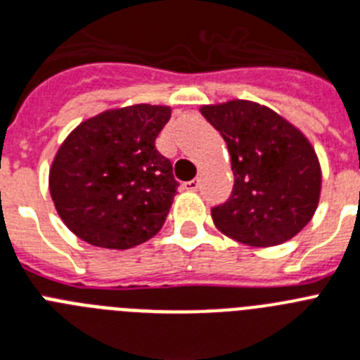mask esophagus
<instances>
[{
	"mask_svg": "<svg viewBox=\"0 0 360 360\" xmlns=\"http://www.w3.org/2000/svg\"><path fill=\"white\" fill-rule=\"evenodd\" d=\"M184 189H186V191H197L198 180H189V182H186L184 184Z\"/></svg>",
	"mask_w": 360,
	"mask_h": 360,
	"instance_id": "esophagus-1",
	"label": "esophagus"
}]
</instances>
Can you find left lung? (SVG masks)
<instances>
[{
	"label": "left lung",
	"mask_w": 360,
	"mask_h": 360,
	"mask_svg": "<svg viewBox=\"0 0 360 360\" xmlns=\"http://www.w3.org/2000/svg\"><path fill=\"white\" fill-rule=\"evenodd\" d=\"M200 112L226 141L236 176L231 197L212 210L217 230L255 248L292 239L311 222L322 191L307 136L254 101L202 105Z\"/></svg>",
	"instance_id": "obj_1"
}]
</instances>
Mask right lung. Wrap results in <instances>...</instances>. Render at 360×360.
Instances as JSON below:
<instances>
[{"label":"right lung","mask_w":360,"mask_h":360,"mask_svg":"<svg viewBox=\"0 0 360 360\" xmlns=\"http://www.w3.org/2000/svg\"><path fill=\"white\" fill-rule=\"evenodd\" d=\"M167 105L110 108L68 134L49 169L62 222L88 245L129 250L153 239L176 195L173 167L154 145Z\"/></svg>","instance_id":"1"}]
</instances>
